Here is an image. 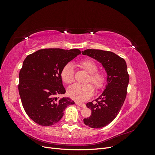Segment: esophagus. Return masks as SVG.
<instances>
[{
  "mask_svg": "<svg viewBox=\"0 0 155 155\" xmlns=\"http://www.w3.org/2000/svg\"><path fill=\"white\" fill-rule=\"evenodd\" d=\"M76 105H79V106H80V107H82V108H85V107H86L85 104H83V103L76 102Z\"/></svg>",
  "mask_w": 155,
  "mask_h": 155,
  "instance_id": "34e87169",
  "label": "esophagus"
}]
</instances>
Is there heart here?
<instances>
[{
  "label": "heart",
  "instance_id": "obj_1",
  "mask_svg": "<svg viewBox=\"0 0 155 155\" xmlns=\"http://www.w3.org/2000/svg\"><path fill=\"white\" fill-rule=\"evenodd\" d=\"M78 66L89 74L88 81H91L96 89L104 88L106 81L105 74L97 71V65L91 59H85L78 63ZM61 77L63 82L67 84L72 83L74 81V70L71 63H67L61 71ZM94 90L91 84L76 83L69 87L68 94L72 99L78 101H83L89 99L94 94Z\"/></svg>",
  "mask_w": 155,
  "mask_h": 155
}]
</instances>
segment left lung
Listing matches in <instances>:
<instances>
[{
  "label": "left lung",
  "mask_w": 155,
  "mask_h": 155,
  "mask_svg": "<svg viewBox=\"0 0 155 155\" xmlns=\"http://www.w3.org/2000/svg\"><path fill=\"white\" fill-rule=\"evenodd\" d=\"M83 55L101 63L107 74L104 92L96 102H88L87 107L92 110L90 117L83 122L91 128L99 129L109 124L118 114L125 101L129 81L125 61L109 51L87 49Z\"/></svg>",
  "instance_id": "8db88e82"
}]
</instances>
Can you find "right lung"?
Here are the masks:
<instances>
[{"mask_svg":"<svg viewBox=\"0 0 155 155\" xmlns=\"http://www.w3.org/2000/svg\"><path fill=\"white\" fill-rule=\"evenodd\" d=\"M79 54L78 49L46 48L27 56L19 72L18 92L27 115L36 124L52 125L61 119L64 110L75 103L64 94L61 71Z\"/></svg>","mask_w":155,"mask_h":155,"instance_id":"obj_1","label":"right lung"}]
</instances>
